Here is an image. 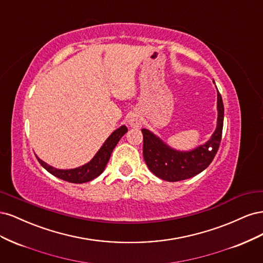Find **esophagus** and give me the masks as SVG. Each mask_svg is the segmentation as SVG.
Instances as JSON below:
<instances>
[{"mask_svg":"<svg viewBox=\"0 0 263 263\" xmlns=\"http://www.w3.org/2000/svg\"><path fill=\"white\" fill-rule=\"evenodd\" d=\"M128 125L133 128H139L141 126V118L138 114L133 113L128 118Z\"/></svg>","mask_w":263,"mask_h":263,"instance_id":"esophagus-1","label":"esophagus"}]
</instances>
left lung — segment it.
<instances>
[{"instance_id": "left-lung-1", "label": "left lung", "mask_w": 263, "mask_h": 263, "mask_svg": "<svg viewBox=\"0 0 263 263\" xmlns=\"http://www.w3.org/2000/svg\"><path fill=\"white\" fill-rule=\"evenodd\" d=\"M217 110V126L211 139L191 151L172 149L150 130L141 129L144 136L142 154L149 170L164 181L177 182L192 178L208 168L219 148L224 125V104L218 91Z\"/></svg>"}]
</instances>
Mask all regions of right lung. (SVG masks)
I'll return each mask as SVG.
<instances>
[{
    "mask_svg": "<svg viewBox=\"0 0 263 263\" xmlns=\"http://www.w3.org/2000/svg\"><path fill=\"white\" fill-rule=\"evenodd\" d=\"M126 133H127V127L124 125L119 127V128H117L116 130H114L112 135H110V136L105 140L103 146L100 148L97 155L93 157L92 160L76 169H69V170L55 169L53 166L44 162L42 159H39L38 157H37V160L47 171L51 173L52 176L57 177L61 180H65L71 183L89 182L99 177L100 174L104 171L105 166L110 158V155L113 153V149L117 145L119 139H121L124 136V134Z\"/></svg>",
    "mask_w": 263,
    "mask_h": 263,
    "instance_id": "add662e5",
    "label": "right lung"
}]
</instances>
